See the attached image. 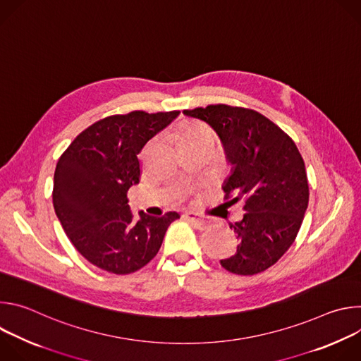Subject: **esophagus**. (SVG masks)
Masks as SVG:
<instances>
[{"label": "esophagus", "mask_w": 361, "mask_h": 361, "mask_svg": "<svg viewBox=\"0 0 361 361\" xmlns=\"http://www.w3.org/2000/svg\"><path fill=\"white\" fill-rule=\"evenodd\" d=\"M184 217H185L192 226H195V228H198V230H205V228H207V227L210 226V223H212L209 219L198 217L197 214H194V213H191V212H187V213L184 214Z\"/></svg>", "instance_id": "esophagus-1"}]
</instances>
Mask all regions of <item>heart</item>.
<instances>
[{"label":"heart","instance_id":"obj_1","mask_svg":"<svg viewBox=\"0 0 361 361\" xmlns=\"http://www.w3.org/2000/svg\"><path fill=\"white\" fill-rule=\"evenodd\" d=\"M212 133L209 127H205L204 124H192L190 127H187L181 135V141L190 137H195V135H201V134H209Z\"/></svg>","mask_w":361,"mask_h":361}]
</instances>
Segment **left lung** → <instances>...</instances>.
Listing matches in <instances>:
<instances>
[{"label": "left lung", "mask_w": 361, "mask_h": 361, "mask_svg": "<svg viewBox=\"0 0 361 361\" xmlns=\"http://www.w3.org/2000/svg\"><path fill=\"white\" fill-rule=\"evenodd\" d=\"M207 123L220 137L231 173L223 184L226 200H244L237 252L221 266L234 274L262 273L280 260L301 227L308 205L305 166L294 141L254 110L226 104L183 111Z\"/></svg>", "instance_id": "8db88e82"}]
</instances>
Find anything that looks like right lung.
<instances>
[{
  "label": "right lung",
  "mask_w": 361,
  "mask_h": 361,
  "mask_svg": "<svg viewBox=\"0 0 361 361\" xmlns=\"http://www.w3.org/2000/svg\"><path fill=\"white\" fill-rule=\"evenodd\" d=\"M180 111H133L102 118L84 130L64 151L54 173L56 214L78 252L91 264L130 274L159 252L170 212L135 219L127 191L140 181L138 154L145 142L171 124Z\"/></svg>",
  "instance_id": "right-lung-1"
}]
</instances>
